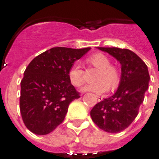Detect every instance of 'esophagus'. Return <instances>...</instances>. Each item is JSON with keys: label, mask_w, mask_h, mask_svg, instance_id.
Instances as JSON below:
<instances>
[{"label": "esophagus", "mask_w": 159, "mask_h": 159, "mask_svg": "<svg viewBox=\"0 0 159 159\" xmlns=\"http://www.w3.org/2000/svg\"><path fill=\"white\" fill-rule=\"evenodd\" d=\"M97 99H98V101H99V102H101V101L102 100V98L100 96H97Z\"/></svg>", "instance_id": "esophagus-1"}]
</instances>
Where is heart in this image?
Wrapping results in <instances>:
<instances>
[{
	"label": "heart",
	"instance_id": "obj_1",
	"mask_svg": "<svg viewBox=\"0 0 159 159\" xmlns=\"http://www.w3.org/2000/svg\"><path fill=\"white\" fill-rule=\"evenodd\" d=\"M89 64L99 69L96 80L98 82L86 84L81 88V92H92L96 94H102L107 92L109 85L112 88L118 86L120 80L119 72L116 67L111 65L109 59L102 53H96L89 57L87 60ZM67 76L73 86L80 87L84 82V71L79 63L75 62L68 70Z\"/></svg>",
	"mask_w": 159,
	"mask_h": 159
}]
</instances>
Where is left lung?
Instances as JSON below:
<instances>
[{"label":"left lung","instance_id":"obj_1","mask_svg":"<svg viewBox=\"0 0 159 159\" xmlns=\"http://www.w3.org/2000/svg\"><path fill=\"white\" fill-rule=\"evenodd\" d=\"M121 64V78L116 93L103 99L91 111L92 121L108 133H118L131 124L139 114L148 89L150 75L147 66L129 49L101 48Z\"/></svg>","mask_w":159,"mask_h":159}]
</instances>
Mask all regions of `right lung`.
Instances as JSON below:
<instances>
[{
	"label": "right lung",
	"instance_id": "right-lung-1",
	"mask_svg": "<svg viewBox=\"0 0 159 159\" xmlns=\"http://www.w3.org/2000/svg\"><path fill=\"white\" fill-rule=\"evenodd\" d=\"M91 48H52L35 57L20 82V110L32 133L44 135L64 121L68 106L80 94L70 83L68 70Z\"/></svg>",
	"mask_w": 159,
	"mask_h": 159
}]
</instances>
